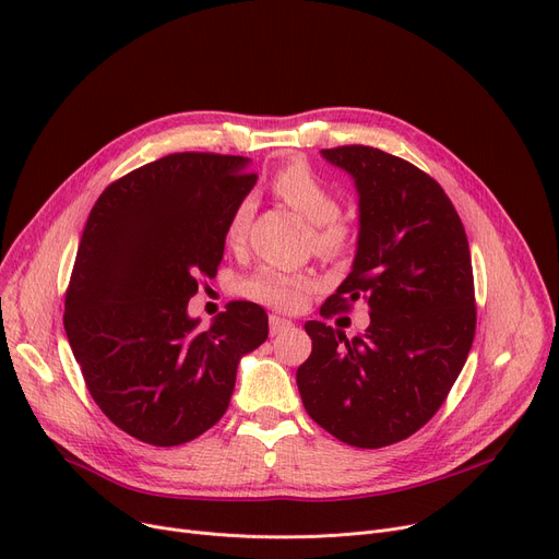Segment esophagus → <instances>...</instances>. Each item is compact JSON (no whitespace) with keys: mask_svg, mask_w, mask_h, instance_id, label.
I'll return each mask as SVG.
<instances>
[{"mask_svg":"<svg viewBox=\"0 0 559 559\" xmlns=\"http://www.w3.org/2000/svg\"><path fill=\"white\" fill-rule=\"evenodd\" d=\"M292 329V321L285 319V317H278V314H270V333L272 335H278L283 331Z\"/></svg>","mask_w":559,"mask_h":559,"instance_id":"obj_1","label":"esophagus"}]
</instances>
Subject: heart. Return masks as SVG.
I'll return each mask as SVG.
<instances>
[{"label": "heart", "mask_w": 559, "mask_h": 559, "mask_svg": "<svg viewBox=\"0 0 559 559\" xmlns=\"http://www.w3.org/2000/svg\"><path fill=\"white\" fill-rule=\"evenodd\" d=\"M274 192L295 209L304 219L314 226V245L321 253L340 255L346 249V228L337 222L340 199L337 194L304 165L283 167L274 176ZM253 199L245 197L230 213L226 238L238 242L247 228ZM312 287V276L297 270L276 267V264H262L249 278L242 281V295L270 308L297 310Z\"/></svg>", "instance_id": "1"}]
</instances>
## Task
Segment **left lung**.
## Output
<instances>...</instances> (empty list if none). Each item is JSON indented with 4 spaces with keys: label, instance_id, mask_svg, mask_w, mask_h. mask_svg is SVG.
Here are the masks:
<instances>
[{
    "label": "left lung",
    "instance_id": "obj_1",
    "mask_svg": "<svg viewBox=\"0 0 559 559\" xmlns=\"http://www.w3.org/2000/svg\"><path fill=\"white\" fill-rule=\"evenodd\" d=\"M354 179L358 245L348 276L321 306L331 317L360 297L365 335L306 321L310 358L297 369L306 413L340 442L390 447L444 403L476 333L472 253L451 199L428 174L373 146L321 150Z\"/></svg>",
    "mask_w": 559,
    "mask_h": 559
}]
</instances>
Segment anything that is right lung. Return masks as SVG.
<instances>
[{
	"instance_id": "add662e5",
	"label": "right lung",
	"mask_w": 559,
	"mask_h": 559,
	"mask_svg": "<svg viewBox=\"0 0 559 559\" xmlns=\"http://www.w3.org/2000/svg\"><path fill=\"white\" fill-rule=\"evenodd\" d=\"M255 181L245 156L171 154L110 183L85 222L63 324L87 392L140 442L179 447L213 428L242 356L267 340L251 301L205 331L188 314Z\"/></svg>"
}]
</instances>
